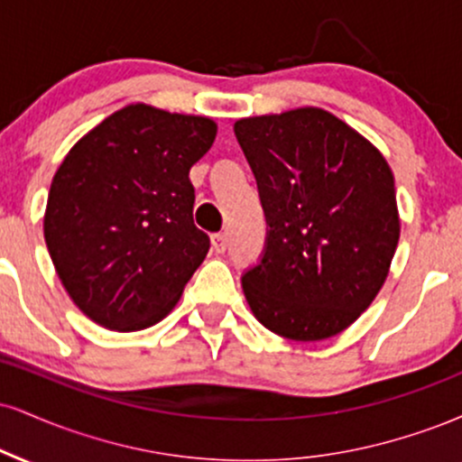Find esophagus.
Returning <instances> with one entry per match:
<instances>
[{
  "label": "esophagus",
  "mask_w": 462,
  "mask_h": 462,
  "mask_svg": "<svg viewBox=\"0 0 462 462\" xmlns=\"http://www.w3.org/2000/svg\"><path fill=\"white\" fill-rule=\"evenodd\" d=\"M210 243H213V249L217 254H224L227 247V236L224 235V232H219V235L210 236Z\"/></svg>",
  "instance_id": "34e87169"
}]
</instances>
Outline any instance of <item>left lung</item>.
I'll use <instances>...</instances> for the list:
<instances>
[{
	"label": "left lung",
	"instance_id": "1",
	"mask_svg": "<svg viewBox=\"0 0 462 462\" xmlns=\"http://www.w3.org/2000/svg\"><path fill=\"white\" fill-rule=\"evenodd\" d=\"M266 217L243 292L266 329L316 342L374 301L400 238L393 174L372 143L319 107L236 120Z\"/></svg>",
	"mask_w": 462,
	"mask_h": 462
}]
</instances>
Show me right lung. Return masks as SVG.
<instances>
[{
  "mask_svg": "<svg viewBox=\"0 0 462 462\" xmlns=\"http://www.w3.org/2000/svg\"><path fill=\"white\" fill-rule=\"evenodd\" d=\"M215 135L204 116L129 105L83 135L55 171L44 241L66 292L105 329L165 319L207 258L189 170Z\"/></svg>",
  "mask_w": 462,
  "mask_h": 462,
  "instance_id": "right-lung-1",
  "label": "right lung"
}]
</instances>
